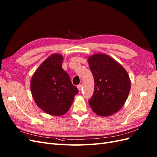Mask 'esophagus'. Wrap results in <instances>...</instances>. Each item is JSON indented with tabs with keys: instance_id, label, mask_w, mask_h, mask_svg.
<instances>
[{
	"instance_id": "1",
	"label": "esophagus",
	"mask_w": 157,
	"mask_h": 157,
	"mask_svg": "<svg viewBox=\"0 0 157 157\" xmlns=\"http://www.w3.org/2000/svg\"><path fill=\"white\" fill-rule=\"evenodd\" d=\"M77 88L78 89L79 91H80V90H82V84H78V86H77Z\"/></svg>"
}]
</instances>
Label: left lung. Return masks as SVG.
Returning <instances> with one entry per match:
<instances>
[{
  "label": "left lung",
  "instance_id": "left-lung-1",
  "mask_svg": "<svg viewBox=\"0 0 157 157\" xmlns=\"http://www.w3.org/2000/svg\"><path fill=\"white\" fill-rule=\"evenodd\" d=\"M88 63L94 79V92L89 104L97 115L107 117L122 108L130 90L126 71L110 56L97 54Z\"/></svg>",
  "mask_w": 157,
  "mask_h": 157
}]
</instances>
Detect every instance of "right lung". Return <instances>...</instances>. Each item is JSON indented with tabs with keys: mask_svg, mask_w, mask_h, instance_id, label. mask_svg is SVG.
Here are the masks:
<instances>
[{
	"mask_svg": "<svg viewBox=\"0 0 157 157\" xmlns=\"http://www.w3.org/2000/svg\"><path fill=\"white\" fill-rule=\"evenodd\" d=\"M63 56L52 54L33 75L31 90L42 110L51 115H64L69 109L78 90L62 68Z\"/></svg>",
	"mask_w": 157,
	"mask_h": 157,
	"instance_id": "obj_1",
	"label": "right lung"
}]
</instances>
